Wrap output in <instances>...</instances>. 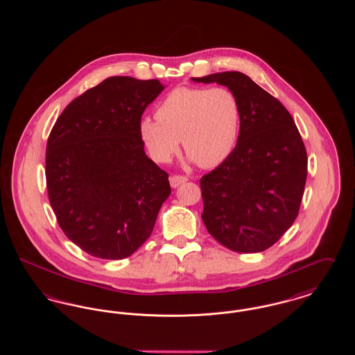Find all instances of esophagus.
Here are the masks:
<instances>
[{"label":"esophagus","mask_w":355,"mask_h":355,"mask_svg":"<svg viewBox=\"0 0 355 355\" xmlns=\"http://www.w3.org/2000/svg\"><path fill=\"white\" fill-rule=\"evenodd\" d=\"M186 181H187L186 175L175 174V175L170 177V185H171V187H178L181 184H185Z\"/></svg>","instance_id":"1"}]
</instances>
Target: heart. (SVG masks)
<instances>
[{
	"mask_svg": "<svg viewBox=\"0 0 355 355\" xmlns=\"http://www.w3.org/2000/svg\"><path fill=\"white\" fill-rule=\"evenodd\" d=\"M155 119H142L139 135L157 162H169L181 139L185 152L201 168H214L236 148L242 110L229 87L182 86L158 105Z\"/></svg>",
	"mask_w": 355,
	"mask_h": 355,
	"instance_id": "1",
	"label": "heart"
}]
</instances>
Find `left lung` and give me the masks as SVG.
Instances as JSON below:
<instances>
[{"label":"left lung","mask_w":355,"mask_h":355,"mask_svg":"<svg viewBox=\"0 0 355 355\" xmlns=\"http://www.w3.org/2000/svg\"><path fill=\"white\" fill-rule=\"evenodd\" d=\"M193 81L227 86L242 110L234 150L200 180L203 223L233 252H263L298 216L307 177L302 137L286 107L246 74L222 71Z\"/></svg>","instance_id":"obj_1"}]
</instances>
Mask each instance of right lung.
<instances>
[{
  "instance_id": "right-lung-1",
  "label": "right lung",
  "mask_w": 355,
  "mask_h": 355,
  "mask_svg": "<svg viewBox=\"0 0 355 355\" xmlns=\"http://www.w3.org/2000/svg\"><path fill=\"white\" fill-rule=\"evenodd\" d=\"M158 80L109 77L64 109L46 145V186L65 236L96 258L122 259L150 236L169 174L144 150L141 117Z\"/></svg>"
}]
</instances>
